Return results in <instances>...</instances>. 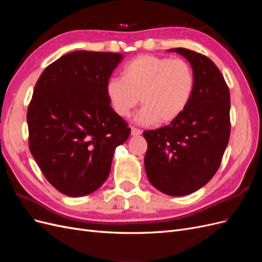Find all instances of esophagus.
<instances>
[{"label":"esophagus","instance_id":"obj_1","mask_svg":"<svg viewBox=\"0 0 262 262\" xmlns=\"http://www.w3.org/2000/svg\"><path fill=\"white\" fill-rule=\"evenodd\" d=\"M131 134L133 137H138V136H141L142 134V131L138 128H134V126H131Z\"/></svg>","mask_w":262,"mask_h":262}]
</instances>
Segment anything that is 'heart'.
<instances>
[{
  "label": "heart",
  "mask_w": 262,
  "mask_h": 262,
  "mask_svg": "<svg viewBox=\"0 0 262 262\" xmlns=\"http://www.w3.org/2000/svg\"><path fill=\"white\" fill-rule=\"evenodd\" d=\"M194 91L192 69L182 59L140 55L123 69V78L107 82L106 93L114 112L126 117L141 98L142 123H170L182 115Z\"/></svg>",
  "instance_id": "heart-1"
}]
</instances>
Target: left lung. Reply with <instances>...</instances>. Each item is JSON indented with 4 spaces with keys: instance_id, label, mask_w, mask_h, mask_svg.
I'll return each instance as SVG.
<instances>
[{
    "instance_id": "obj_1",
    "label": "left lung",
    "mask_w": 262,
    "mask_h": 262,
    "mask_svg": "<svg viewBox=\"0 0 262 262\" xmlns=\"http://www.w3.org/2000/svg\"><path fill=\"white\" fill-rule=\"evenodd\" d=\"M192 68L194 91L188 107L170 124L147 130L146 176L168 195H186L202 188L217 171L231 133V97L217 67L205 55L175 48Z\"/></svg>"
}]
</instances>
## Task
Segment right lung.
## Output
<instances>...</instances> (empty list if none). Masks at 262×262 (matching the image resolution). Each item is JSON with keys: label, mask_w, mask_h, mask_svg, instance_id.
Listing matches in <instances>:
<instances>
[{"label": "right lung", "mask_w": 262, "mask_h": 262, "mask_svg": "<svg viewBox=\"0 0 262 262\" xmlns=\"http://www.w3.org/2000/svg\"><path fill=\"white\" fill-rule=\"evenodd\" d=\"M121 53L74 51L38 78L27 110L29 149L63 194L83 196L109 176L115 149L131 129L110 106L106 85Z\"/></svg>", "instance_id": "right-lung-1"}]
</instances>
